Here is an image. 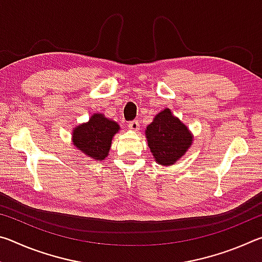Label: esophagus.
I'll use <instances>...</instances> for the list:
<instances>
[{
	"label": "esophagus",
	"instance_id": "esophagus-1",
	"mask_svg": "<svg viewBox=\"0 0 262 262\" xmlns=\"http://www.w3.org/2000/svg\"><path fill=\"white\" fill-rule=\"evenodd\" d=\"M128 128H129V129L133 130V132H137L140 129V123H139V121H136V120L130 121L129 123H128Z\"/></svg>",
	"mask_w": 262,
	"mask_h": 262
}]
</instances>
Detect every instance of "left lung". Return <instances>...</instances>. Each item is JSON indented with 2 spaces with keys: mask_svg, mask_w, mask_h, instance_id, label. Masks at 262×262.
<instances>
[{
  "mask_svg": "<svg viewBox=\"0 0 262 262\" xmlns=\"http://www.w3.org/2000/svg\"><path fill=\"white\" fill-rule=\"evenodd\" d=\"M145 137L155 162L167 167L174 165L187 152L194 136L188 127L166 107L155 115L145 129Z\"/></svg>",
  "mask_w": 262,
  "mask_h": 262,
  "instance_id": "obj_1",
  "label": "left lung"
}]
</instances>
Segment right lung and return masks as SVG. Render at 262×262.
Instances as JSON below:
<instances>
[{
  "label": "right lung",
  "mask_w": 262,
  "mask_h": 262,
  "mask_svg": "<svg viewBox=\"0 0 262 262\" xmlns=\"http://www.w3.org/2000/svg\"><path fill=\"white\" fill-rule=\"evenodd\" d=\"M120 130L117 121L103 113H94L89 121L79 123L73 129V144L92 161H105L108 156L114 135Z\"/></svg>",
  "instance_id": "add662e5"
}]
</instances>
